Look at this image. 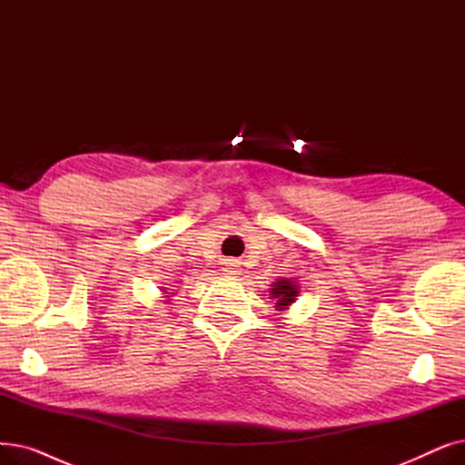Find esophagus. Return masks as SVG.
Returning a JSON list of instances; mask_svg holds the SVG:
<instances>
[{"label":"esophagus","instance_id":"esophagus-1","mask_svg":"<svg viewBox=\"0 0 465 465\" xmlns=\"http://www.w3.org/2000/svg\"><path fill=\"white\" fill-rule=\"evenodd\" d=\"M237 267H239V265H235V263H230V265H226V275H230V277H235V275H239Z\"/></svg>","mask_w":465,"mask_h":465}]
</instances>
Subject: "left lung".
Instances as JSON below:
<instances>
[{
    "label": "left lung",
    "instance_id": "8db88e82",
    "mask_svg": "<svg viewBox=\"0 0 465 465\" xmlns=\"http://www.w3.org/2000/svg\"><path fill=\"white\" fill-rule=\"evenodd\" d=\"M270 296L275 300L277 311H286L300 296V286L292 279H277V282H273L270 288Z\"/></svg>",
    "mask_w": 465,
    "mask_h": 465
}]
</instances>
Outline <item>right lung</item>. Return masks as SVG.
<instances>
[{
  "label": "right lung",
  "instance_id": "1",
  "mask_svg": "<svg viewBox=\"0 0 465 465\" xmlns=\"http://www.w3.org/2000/svg\"><path fill=\"white\" fill-rule=\"evenodd\" d=\"M162 292H163V294H169V292H165V290H162ZM165 298H169V296H165ZM165 302H167V300H165Z\"/></svg>",
  "mask_w": 465,
  "mask_h": 465
}]
</instances>
